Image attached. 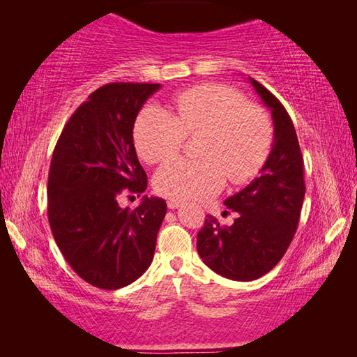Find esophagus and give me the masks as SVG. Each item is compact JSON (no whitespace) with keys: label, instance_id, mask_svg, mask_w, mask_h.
Returning <instances> with one entry per match:
<instances>
[{"label":"esophagus","instance_id":"esophagus-1","mask_svg":"<svg viewBox=\"0 0 357 357\" xmlns=\"http://www.w3.org/2000/svg\"><path fill=\"white\" fill-rule=\"evenodd\" d=\"M181 202H178V200H168L167 202V206H168V209H178L179 206H181Z\"/></svg>","mask_w":357,"mask_h":357}]
</instances>
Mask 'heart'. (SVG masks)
I'll use <instances>...</instances> for the list:
<instances>
[{
    "label": "heart",
    "instance_id": "b5f03b06",
    "mask_svg": "<svg viewBox=\"0 0 357 357\" xmlns=\"http://www.w3.org/2000/svg\"><path fill=\"white\" fill-rule=\"evenodd\" d=\"M176 114L148 105L138 114L134 142L148 164L168 159L187 137H203V160L173 159L155 173L154 185L172 200H203L222 190L225 178L244 184L261 170L273 146V123L261 108L222 84H203L174 99Z\"/></svg>",
    "mask_w": 357,
    "mask_h": 357
}]
</instances>
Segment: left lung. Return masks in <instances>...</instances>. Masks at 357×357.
Masks as SVG:
<instances>
[{
	"mask_svg": "<svg viewBox=\"0 0 357 357\" xmlns=\"http://www.w3.org/2000/svg\"><path fill=\"white\" fill-rule=\"evenodd\" d=\"M249 80L271 110L273 148L259 176L223 202L236 213L231 225H222L215 217L206 215L197 236L203 263L238 282L259 279L280 261L298 229L305 195L304 160L293 121L273 93L253 78Z\"/></svg>",
	"mask_w": 357,
	"mask_h": 357,
	"instance_id": "1",
	"label": "left lung"
}]
</instances>
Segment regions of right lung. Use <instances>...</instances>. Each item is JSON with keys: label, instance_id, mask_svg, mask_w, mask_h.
<instances>
[{"label": "right lung", "instance_id": "obj_1", "mask_svg": "<svg viewBox=\"0 0 357 357\" xmlns=\"http://www.w3.org/2000/svg\"><path fill=\"white\" fill-rule=\"evenodd\" d=\"M159 83H108L89 94L59 135L48 173V222L66 261L102 289L130 285L153 261L165 200L144 195L148 178L134 146V124Z\"/></svg>", "mask_w": 357, "mask_h": 357}]
</instances>
